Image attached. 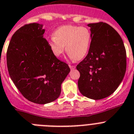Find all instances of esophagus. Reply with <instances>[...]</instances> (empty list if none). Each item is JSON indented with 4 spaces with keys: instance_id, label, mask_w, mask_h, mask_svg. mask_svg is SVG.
<instances>
[{
    "instance_id": "1",
    "label": "esophagus",
    "mask_w": 134,
    "mask_h": 134,
    "mask_svg": "<svg viewBox=\"0 0 134 134\" xmlns=\"http://www.w3.org/2000/svg\"><path fill=\"white\" fill-rule=\"evenodd\" d=\"M69 67H70L71 69H74L75 68V67L74 65H69Z\"/></svg>"
}]
</instances>
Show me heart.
<instances>
[{"instance_id": "b5f03b06", "label": "heart", "mask_w": 134, "mask_h": 134, "mask_svg": "<svg viewBox=\"0 0 134 134\" xmlns=\"http://www.w3.org/2000/svg\"><path fill=\"white\" fill-rule=\"evenodd\" d=\"M48 41V46L56 57H60L65 51L71 58L80 60L88 54L90 42L91 32L84 26L63 25L56 30Z\"/></svg>"}]
</instances>
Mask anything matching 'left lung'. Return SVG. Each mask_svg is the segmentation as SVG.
Returning a JSON list of instances; mask_svg holds the SVG:
<instances>
[{
    "label": "left lung",
    "mask_w": 134,
    "mask_h": 134,
    "mask_svg": "<svg viewBox=\"0 0 134 134\" xmlns=\"http://www.w3.org/2000/svg\"><path fill=\"white\" fill-rule=\"evenodd\" d=\"M92 40L89 51L77 65L81 94L94 100L108 97L115 91L126 71V51L121 38L109 24H89Z\"/></svg>",
    "instance_id": "left-lung-1"
}]
</instances>
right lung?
I'll return each mask as SVG.
<instances>
[{
	"label": "right lung",
	"mask_w": 134,
	"mask_h": 134,
	"mask_svg": "<svg viewBox=\"0 0 134 134\" xmlns=\"http://www.w3.org/2000/svg\"><path fill=\"white\" fill-rule=\"evenodd\" d=\"M37 23L22 26L13 35L7 52L8 71L21 94L36 104L57 99L61 83L70 71L68 65L51 52Z\"/></svg>",
	"instance_id": "1"
}]
</instances>
